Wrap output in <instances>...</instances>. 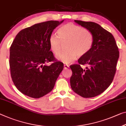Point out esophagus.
<instances>
[{
  "instance_id": "1",
  "label": "esophagus",
  "mask_w": 126,
  "mask_h": 126,
  "mask_svg": "<svg viewBox=\"0 0 126 126\" xmlns=\"http://www.w3.org/2000/svg\"><path fill=\"white\" fill-rule=\"evenodd\" d=\"M63 66H64V69H68L69 67V66L67 65H64Z\"/></svg>"
}]
</instances>
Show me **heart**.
<instances>
[{
    "mask_svg": "<svg viewBox=\"0 0 126 126\" xmlns=\"http://www.w3.org/2000/svg\"><path fill=\"white\" fill-rule=\"evenodd\" d=\"M59 36L52 34L49 38V45L55 54L60 51L63 44H65L66 51L60 52L57 58L64 63L74 61L77 56L83 57L87 55L94 44L92 32L79 25L68 23L58 29Z\"/></svg>",
    "mask_w": 126,
    "mask_h": 126,
    "instance_id": "obj_1",
    "label": "heart"
}]
</instances>
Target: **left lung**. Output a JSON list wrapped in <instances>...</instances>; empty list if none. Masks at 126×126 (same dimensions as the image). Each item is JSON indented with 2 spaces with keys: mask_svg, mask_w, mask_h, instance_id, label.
I'll return each mask as SVG.
<instances>
[{
  "mask_svg": "<svg viewBox=\"0 0 126 126\" xmlns=\"http://www.w3.org/2000/svg\"><path fill=\"white\" fill-rule=\"evenodd\" d=\"M90 30L94 37L90 51L78 60V64L70 66L73 74L71 87L84 98L94 97L106 90L113 82L119 56L118 48L113 35L95 22L75 20ZM87 64L83 69L82 65Z\"/></svg>",
  "mask_w": 126,
  "mask_h": 126,
  "instance_id": "1",
  "label": "left lung"
}]
</instances>
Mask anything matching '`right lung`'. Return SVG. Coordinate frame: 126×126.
<instances>
[{
    "label": "right lung",
    "mask_w": 126,
    "mask_h": 126,
    "mask_svg": "<svg viewBox=\"0 0 126 126\" xmlns=\"http://www.w3.org/2000/svg\"><path fill=\"white\" fill-rule=\"evenodd\" d=\"M63 21H48L21 30L10 47L9 66L16 88L25 95L38 98L53 90L63 69L50 51L49 38ZM52 62L49 66L47 63Z\"/></svg>",
    "instance_id": "obj_1"
}]
</instances>
